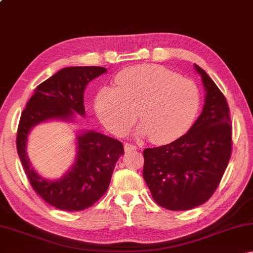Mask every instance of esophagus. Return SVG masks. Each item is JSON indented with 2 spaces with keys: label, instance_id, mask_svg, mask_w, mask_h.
<instances>
[{
  "label": "esophagus",
  "instance_id": "1",
  "mask_svg": "<svg viewBox=\"0 0 253 253\" xmlns=\"http://www.w3.org/2000/svg\"><path fill=\"white\" fill-rule=\"evenodd\" d=\"M124 149H125V152H131V151H136L137 147L135 146V145L126 143L125 145H124Z\"/></svg>",
  "mask_w": 253,
  "mask_h": 253
}]
</instances>
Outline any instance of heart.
Segmentation results:
<instances>
[{
  "instance_id": "heart-1",
  "label": "heart",
  "mask_w": 253,
  "mask_h": 253,
  "mask_svg": "<svg viewBox=\"0 0 253 253\" xmlns=\"http://www.w3.org/2000/svg\"><path fill=\"white\" fill-rule=\"evenodd\" d=\"M116 87L98 91L95 109L110 131L121 135L138 116L137 134L153 143L169 144L190 129L198 117L201 96L193 81L154 65L136 66L119 72Z\"/></svg>"
}]
</instances>
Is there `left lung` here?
Wrapping results in <instances>:
<instances>
[{"label":"left lung","instance_id":"obj_1","mask_svg":"<svg viewBox=\"0 0 253 253\" xmlns=\"http://www.w3.org/2000/svg\"><path fill=\"white\" fill-rule=\"evenodd\" d=\"M205 98L202 113L185 135L164 146L144 151L143 175L160 207L184 211L211 198L232 151V125L223 93L202 68Z\"/></svg>","mask_w":253,"mask_h":253}]
</instances>
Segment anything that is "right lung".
Wrapping results in <instances>:
<instances>
[{"label": "right lung", "mask_w": 253, "mask_h": 253, "mask_svg": "<svg viewBox=\"0 0 253 253\" xmlns=\"http://www.w3.org/2000/svg\"><path fill=\"white\" fill-rule=\"evenodd\" d=\"M106 72L102 67L63 68L38 85L21 115L16 148L24 172L33 190L46 203L63 211L88 209L106 193L115 165L124 154L123 144L95 130H78L74 164L60 178L49 179L42 177L29 160V134L42 123H72L76 114L84 117V89Z\"/></svg>", "instance_id": "obj_1"}]
</instances>
